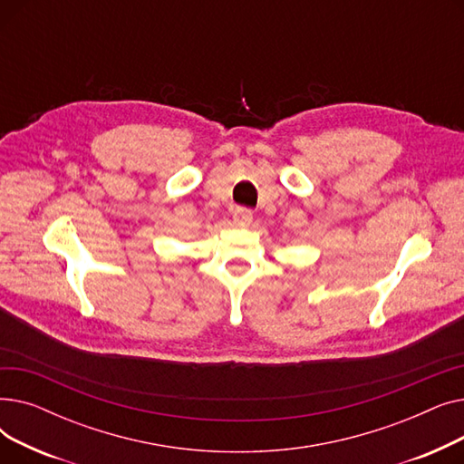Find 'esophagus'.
<instances>
[{"label": "esophagus", "mask_w": 464, "mask_h": 464, "mask_svg": "<svg viewBox=\"0 0 464 464\" xmlns=\"http://www.w3.org/2000/svg\"><path fill=\"white\" fill-rule=\"evenodd\" d=\"M252 218H254V212H252L250 208L238 207V208L235 210V214H233V222H235L237 226H240V227H245V226H250Z\"/></svg>", "instance_id": "1"}]
</instances>
